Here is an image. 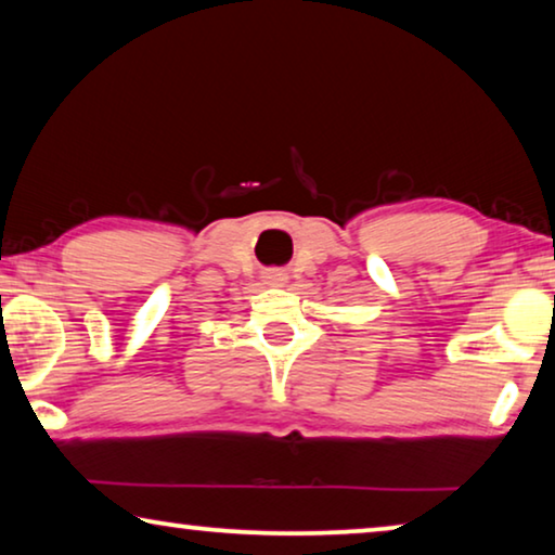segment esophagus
<instances>
[{
  "mask_svg": "<svg viewBox=\"0 0 555 555\" xmlns=\"http://www.w3.org/2000/svg\"><path fill=\"white\" fill-rule=\"evenodd\" d=\"M261 279L267 281L269 286H284L286 281H288V274H286L284 269H269V271H263Z\"/></svg>",
  "mask_w": 555,
  "mask_h": 555,
  "instance_id": "1",
  "label": "esophagus"
}]
</instances>
